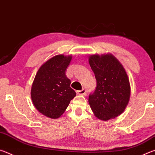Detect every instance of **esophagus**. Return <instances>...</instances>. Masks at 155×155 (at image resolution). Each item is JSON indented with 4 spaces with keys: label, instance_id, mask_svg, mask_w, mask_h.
<instances>
[{
    "label": "esophagus",
    "instance_id": "34e87169",
    "mask_svg": "<svg viewBox=\"0 0 155 155\" xmlns=\"http://www.w3.org/2000/svg\"><path fill=\"white\" fill-rule=\"evenodd\" d=\"M77 94H79V95H85L87 94V91H86L85 89H83L82 90H79L77 91Z\"/></svg>",
    "mask_w": 155,
    "mask_h": 155
}]
</instances>
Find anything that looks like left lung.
I'll return each instance as SVG.
<instances>
[{
    "label": "left lung",
    "mask_w": 155,
    "mask_h": 155,
    "mask_svg": "<svg viewBox=\"0 0 155 155\" xmlns=\"http://www.w3.org/2000/svg\"><path fill=\"white\" fill-rule=\"evenodd\" d=\"M89 63L97 84L88 101L94 114L104 121L118 116L124 112L130 96L125 69L111 54H92L89 57Z\"/></svg>",
    "instance_id": "8db88e82"
}]
</instances>
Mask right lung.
Masks as SVG:
<instances>
[{
	"label": "right lung",
	"instance_id": "add662e5",
	"mask_svg": "<svg viewBox=\"0 0 155 155\" xmlns=\"http://www.w3.org/2000/svg\"><path fill=\"white\" fill-rule=\"evenodd\" d=\"M71 60V55L52 57L40 68L34 78L32 102L39 112L50 118H59L76 96L70 86L71 81L65 75Z\"/></svg>",
	"mask_w": 155,
	"mask_h": 155
}]
</instances>
